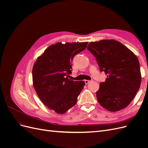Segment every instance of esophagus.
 Wrapping results in <instances>:
<instances>
[{
	"instance_id": "esophagus-1",
	"label": "esophagus",
	"mask_w": 148,
	"mask_h": 148,
	"mask_svg": "<svg viewBox=\"0 0 148 148\" xmlns=\"http://www.w3.org/2000/svg\"><path fill=\"white\" fill-rule=\"evenodd\" d=\"M91 82V81H90V80H86V79H85L84 80V83H85V84H88L89 83H90Z\"/></svg>"
}]
</instances>
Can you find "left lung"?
I'll return each mask as SVG.
<instances>
[{"label": "left lung", "mask_w": 148, "mask_h": 148, "mask_svg": "<svg viewBox=\"0 0 148 148\" xmlns=\"http://www.w3.org/2000/svg\"><path fill=\"white\" fill-rule=\"evenodd\" d=\"M87 48L96 57L100 71L107 77L96 92L98 102L110 112L125 108L140 87L141 75L137 57L114 39L91 42Z\"/></svg>", "instance_id": "obj_1"}]
</instances>
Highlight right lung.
Returning <instances> with one entry per match:
<instances>
[{
    "mask_svg": "<svg viewBox=\"0 0 148 148\" xmlns=\"http://www.w3.org/2000/svg\"><path fill=\"white\" fill-rule=\"evenodd\" d=\"M88 42H57L38 57L33 67V86L39 99L58 114H65L77 102L85 83L70 78L74 56L86 48Z\"/></svg>",
    "mask_w": 148,
    "mask_h": 148,
    "instance_id": "right-lung-1",
    "label": "right lung"
}]
</instances>
